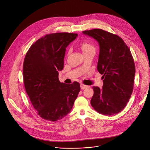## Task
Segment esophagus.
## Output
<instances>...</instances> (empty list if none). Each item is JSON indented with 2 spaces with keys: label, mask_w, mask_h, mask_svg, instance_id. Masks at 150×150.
Returning a JSON list of instances; mask_svg holds the SVG:
<instances>
[{
  "label": "esophagus",
  "mask_w": 150,
  "mask_h": 150,
  "mask_svg": "<svg viewBox=\"0 0 150 150\" xmlns=\"http://www.w3.org/2000/svg\"><path fill=\"white\" fill-rule=\"evenodd\" d=\"M80 88H81V89H85V88H87L88 86H87V85H85V84H83V83H80Z\"/></svg>",
  "instance_id": "1"
}]
</instances>
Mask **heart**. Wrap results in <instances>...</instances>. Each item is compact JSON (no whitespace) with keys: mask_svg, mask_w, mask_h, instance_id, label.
<instances>
[{"mask_svg":"<svg viewBox=\"0 0 150 150\" xmlns=\"http://www.w3.org/2000/svg\"><path fill=\"white\" fill-rule=\"evenodd\" d=\"M80 48L84 54L95 50V46L91 42L87 41H83L81 42L80 44Z\"/></svg>","mask_w":150,"mask_h":150,"instance_id":"b5f03b06","label":"heart"}]
</instances>
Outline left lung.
Masks as SVG:
<instances>
[{"mask_svg": "<svg viewBox=\"0 0 150 150\" xmlns=\"http://www.w3.org/2000/svg\"><path fill=\"white\" fill-rule=\"evenodd\" d=\"M99 43L100 52L98 70L102 74V88L93 86L91 101L98 113L110 116L126 106L134 87L135 67L129 48L118 35L101 29L83 31Z\"/></svg>", "mask_w": 150, "mask_h": 150, "instance_id": "left-lung-1", "label": "left lung"}]
</instances>
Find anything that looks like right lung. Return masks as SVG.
<instances>
[{"mask_svg":"<svg viewBox=\"0 0 150 150\" xmlns=\"http://www.w3.org/2000/svg\"><path fill=\"white\" fill-rule=\"evenodd\" d=\"M77 34H47L26 52L23 67L25 91L34 109L45 120L55 122L71 111L80 91V84L61 83L58 71L64 67L66 48Z\"/></svg>","mask_w":150,"mask_h":150,"instance_id":"obj_1","label":"right lung"}]
</instances>
